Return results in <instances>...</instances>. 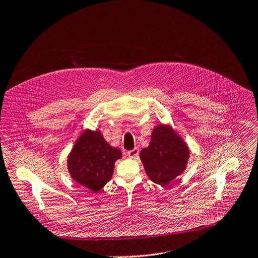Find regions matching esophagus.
Masks as SVG:
<instances>
[{
    "instance_id": "esophagus-1",
    "label": "esophagus",
    "mask_w": 258,
    "mask_h": 258,
    "mask_svg": "<svg viewBox=\"0 0 258 258\" xmlns=\"http://www.w3.org/2000/svg\"><path fill=\"white\" fill-rule=\"evenodd\" d=\"M138 154H139V149L138 148H135V149H133V150L127 152V156L130 158H135V157L138 156Z\"/></svg>"
}]
</instances>
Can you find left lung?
<instances>
[{
    "label": "left lung",
    "mask_w": 258,
    "mask_h": 258,
    "mask_svg": "<svg viewBox=\"0 0 258 258\" xmlns=\"http://www.w3.org/2000/svg\"><path fill=\"white\" fill-rule=\"evenodd\" d=\"M190 156L188 145L170 124L159 123L151 133L149 146L140 152L149 179L166 186L186 170Z\"/></svg>",
    "instance_id": "8db88e82"
}]
</instances>
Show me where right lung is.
Wrapping results in <instances>:
<instances>
[{
    "mask_svg": "<svg viewBox=\"0 0 258 258\" xmlns=\"http://www.w3.org/2000/svg\"><path fill=\"white\" fill-rule=\"evenodd\" d=\"M121 157L120 149L112 147L100 130L85 128L68 155V171L78 184L97 192L111 180L115 161Z\"/></svg>",
    "mask_w": 258,
    "mask_h": 258,
    "instance_id": "obj_1",
    "label": "right lung"
}]
</instances>
